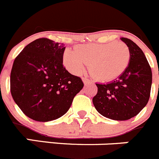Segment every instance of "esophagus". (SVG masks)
I'll return each instance as SVG.
<instances>
[{
  "label": "esophagus",
  "instance_id": "1",
  "mask_svg": "<svg viewBox=\"0 0 159 159\" xmlns=\"http://www.w3.org/2000/svg\"><path fill=\"white\" fill-rule=\"evenodd\" d=\"M82 81H83V82H84V84H87V83H89L90 82L88 78H82Z\"/></svg>",
  "mask_w": 159,
  "mask_h": 159
}]
</instances>
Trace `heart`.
Here are the masks:
<instances>
[{
    "instance_id": "b5f03b06",
    "label": "heart",
    "mask_w": 159,
    "mask_h": 159,
    "mask_svg": "<svg viewBox=\"0 0 159 159\" xmlns=\"http://www.w3.org/2000/svg\"><path fill=\"white\" fill-rule=\"evenodd\" d=\"M129 60V48L123 42L81 44L63 53V63L70 72L81 75L89 64L90 75L100 81L118 78L126 70Z\"/></svg>"
}]
</instances>
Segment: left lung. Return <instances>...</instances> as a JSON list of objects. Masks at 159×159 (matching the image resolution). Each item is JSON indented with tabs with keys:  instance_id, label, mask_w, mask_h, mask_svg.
Instances as JSON below:
<instances>
[{
	"instance_id": "8db88e82",
	"label": "left lung",
	"mask_w": 159,
	"mask_h": 159,
	"mask_svg": "<svg viewBox=\"0 0 159 159\" xmlns=\"http://www.w3.org/2000/svg\"><path fill=\"white\" fill-rule=\"evenodd\" d=\"M121 40L129 48V63L117 79L96 84L98 92L93 99L100 115L117 121L129 120L140 113L149 100L152 83L151 66L143 51L130 39Z\"/></svg>"
}]
</instances>
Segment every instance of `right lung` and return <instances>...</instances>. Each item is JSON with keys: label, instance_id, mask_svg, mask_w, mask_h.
Returning <instances> with one entry per match:
<instances>
[{"label": "right lung", "instance_id": "1", "mask_svg": "<svg viewBox=\"0 0 159 159\" xmlns=\"http://www.w3.org/2000/svg\"><path fill=\"white\" fill-rule=\"evenodd\" d=\"M66 47L48 38H39L15 59L10 89L16 104L31 119L49 121L67 112L84 84L63 65Z\"/></svg>", "mask_w": 159, "mask_h": 159}]
</instances>
